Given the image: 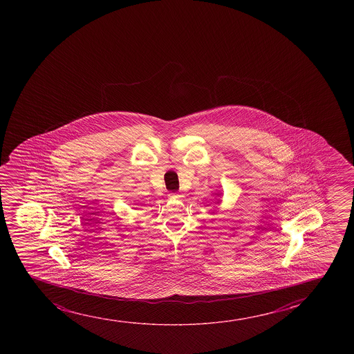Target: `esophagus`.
Listing matches in <instances>:
<instances>
[{"instance_id":"1","label":"esophagus","mask_w":354,"mask_h":354,"mask_svg":"<svg viewBox=\"0 0 354 354\" xmlns=\"http://www.w3.org/2000/svg\"><path fill=\"white\" fill-rule=\"evenodd\" d=\"M169 197L170 198L180 199L181 197H183V196L179 194H170Z\"/></svg>"}]
</instances>
